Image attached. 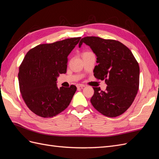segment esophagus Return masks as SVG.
<instances>
[{
	"label": "esophagus",
	"mask_w": 159,
	"mask_h": 159,
	"mask_svg": "<svg viewBox=\"0 0 159 159\" xmlns=\"http://www.w3.org/2000/svg\"><path fill=\"white\" fill-rule=\"evenodd\" d=\"M85 87V85H84V84H78L77 85V88H84Z\"/></svg>",
	"instance_id": "34e87169"
}]
</instances>
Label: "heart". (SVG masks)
<instances>
[{
    "mask_svg": "<svg viewBox=\"0 0 159 159\" xmlns=\"http://www.w3.org/2000/svg\"><path fill=\"white\" fill-rule=\"evenodd\" d=\"M88 52H84V54H85V53H88Z\"/></svg>",
    "mask_w": 159,
    "mask_h": 159,
    "instance_id": "b5f03b06",
    "label": "heart"
}]
</instances>
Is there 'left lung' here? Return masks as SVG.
Returning <instances> with one entry per match:
<instances>
[{"instance_id": "left-lung-1", "label": "left lung", "mask_w": 159, "mask_h": 159, "mask_svg": "<svg viewBox=\"0 0 159 159\" xmlns=\"http://www.w3.org/2000/svg\"><path fill=\"white\" fill-rule=\"evenodd\" d=\"M90 46L97 56L93 72L96 79L104 80L105 91L93 88L90 101L93 107L109 117L121 115L130 107L139 87V66L131 51L121 42L96 36L84 37L79 44Z\"/></svg>"}]
</instances>
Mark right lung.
Listing matches in <instances>:
<instances>
[{"label":"right lung","instance_id":"obj_1","mask_svg":"<svg viewBox=\"0 0 159 159\" xmlns=\"http://www.w3.org/2000/svg\"><path fill=\"white\" fill-rule=\"evenodd\" d=\"M81 37L42 44L27 52L19 66L18 81L27 107L42 117H52L68 107L77 88L57 87V77L66 74L68 56Z\"/></svg>","mask_w":159,"mask_h":159}]
</instances>
